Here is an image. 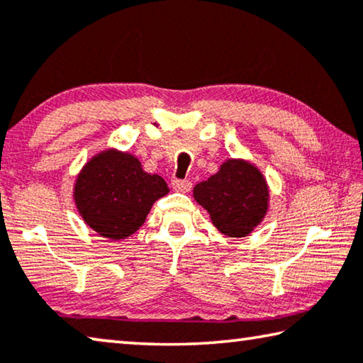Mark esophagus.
<instances>
[{
	"label": "esophagus",
	"instance_id": "esophagus-1",
	"mask_svg": "<svg viewBox=\"0 0 363 363\" xmlns=\"http://www.w3.org/2000/svg\"><path fill=\"white\" fill-rule=\"evenodd\" d=\"M171 186L177 192H189L192 189V182L187 179H172Z\"/></svg>",
	"mask_w": 363,
	"mask_h": 363
}]
</instances>
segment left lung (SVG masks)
Returning a JSON list of instances; mask_svg holds the SVG:
<instances>
[{
    "label": "left lung",
    "instance_id": "1",
    "mask_svg": "<svg viewBox=\"0 0 363 363\" xmlns=\"http://www.w3.org/2000/svg\"><path fill=\"white\" fill-rule=\"evenodd\" d=\"M194 199L210 213L218 231L245 238L268 211V186L258 168L244 160H228L220 171L194 187Z\"/></svg>",
    "mask_w": 363,
    "mask_h": 363
}]
</instances>
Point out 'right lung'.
Segmentation results:
<instances>
[{
	"mask_svg": "<svg viewBox=\"0 0 363 363\" xmlns=\"http://www.w3.org/2000/svg\"><path fill=\"white\" fill-rule=\"evenodd\" d=\"M168 192L163 177L143 171L134 155L105 150L80 171L74 200L80 216L94 231L121 240L145 223L152 205Z\"/></svg>",
	"mask_w": 363,
	"mask_h": 363,
	"instance_id": "obj_1",
	"label": "right lung"
}]
</instances>
